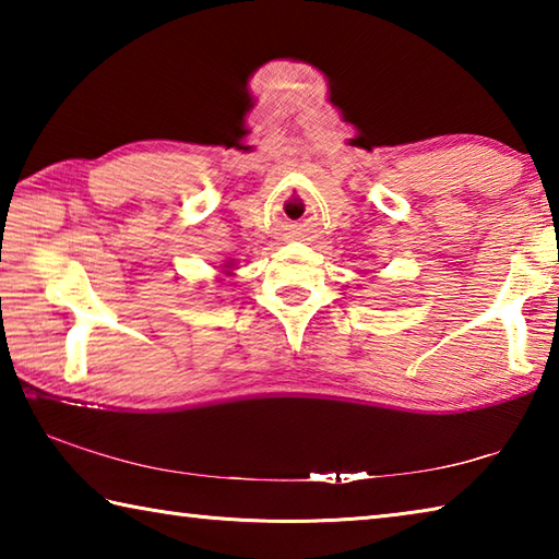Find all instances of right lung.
<instances>
[{
  "label": "right lung",
  "instance_id": "1",
  "mask_svg": "<svg viewBox=\"0 0 559 559\" xmlns=\"http://www.w3.org/2000/svg\"><path fill=\"white\" fill-rule=\"evenodd\" d=\"M224 269H231V261H226V263H224ZM222 273H226V276H229L231 271H222Z\"/></svg>",
  "mask_w": 559,
  "mask_h": 559
}]
</instances>
